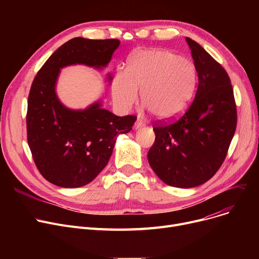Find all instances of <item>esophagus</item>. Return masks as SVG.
Masks as SVG:
<instances>
[{
    "mask_svg": "<svg viewBox=\"0 0 259 259\" xmlns=\"http://www.w3.org/2000/svg\"><path fill=\"white\" fill-rule=\"evenodd\" d=\"M144 126H145V122H144L141 118H138L137 121H135V124H134V128H135V129L142 128V127H144Z\"/></svg>",
    "mask_w": 259,
    "mask_h": 259,
    "instance_id": "34e87169",
    "label": "esophagus"
}]
</instances>
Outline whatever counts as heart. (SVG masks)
Here are the masks:
<instances>
[{
	"mask_svg": "<svg viewBox=\"0 0 259 259\" xmlns=\"http://www.w3.org/2000/svg\"><path fill=\"white\" fill-rule=\"evenodd\" d=\"M196 73L193 64L168 50H139L129 60L128 71H116L112 99L121 111L142 102L153 115L167 120L180 115L192 98Z\"/></svg>",
	"mask_w": 259,
	"mask_h": 259,
	"instance_id": "1",
	"label": "heart"
}]
</instances>
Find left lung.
Segmentation results:
<instances>
[{
  "label": "left lung",
  "mask_w": 259,
  "mask_h": 259,
  "mask_svg": "<svg viewBox=\"0 0 259 259\" xmlns=\"http://www.w3.org/2000/svg\"><path fill=\"white\" fill-rule=\"evenodd\" d=\"M198 76L195 98L170 124L153 127L148 161L165 184L193 188L209 181L224 162L236 130L237 112L227 71L195 40L186 37Z\"/></svg>",
  "instance_id": "8db88e82"
}]
</instances>
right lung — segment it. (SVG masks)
<instances>
[{"mask_svg":"<svg viewBox=\"0 0 259 259\" xmlns=\"http://www.w3.org/2000/svg\"><path fill=\"white\" fill-rule=\"evenodd\" d=\"M116 38L74 37L54 51L34 77L27 109V141L43 178L63 188L92 182L111 157L116 138L128 133L137 117L116 116L100 101L72 110L59 100L61 69L76 64L102 69L118 48ZM109 81L112 76L108 74Z\"/></svg>","mask_w":259,"mask_h":259,"instance_id":"1","label":"right lung"}]
</instances>
